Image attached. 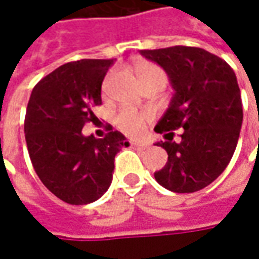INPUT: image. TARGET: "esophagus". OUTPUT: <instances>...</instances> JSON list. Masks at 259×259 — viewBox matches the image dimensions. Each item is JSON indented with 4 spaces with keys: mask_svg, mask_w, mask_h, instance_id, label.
Segmentation results:
<instances>
[{
    "mask_svg": "<svg viewBox=\"0 0 259 259\" xmlns=\"http://www.w3.org/2000/svg\"><path fill=\"white\" fill-rule=\"evenodd\" d=\"M130 146L135 147V149H143V147H146V143H143V142H136V140H133V142H130Z\"/></svg>",
    "mask_w": 259,
    "mask_h": 259,
    "instance_id": "34e87169",
    "label": "esophagus"
}]
</instances>
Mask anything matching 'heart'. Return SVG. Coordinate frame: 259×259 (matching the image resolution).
<instances>
[{
	"label": "heart",
	"instance_id": "heart-1",
	"mask_svg": "<svg viewBox=\"0 0 259 259\" xmlns=\"http://www.w3.org/2000/svg\"><path fill=\"white\" fill-rule=\"evenodd\" d=\"M135 74L138 76L140 84L150 80H162L165 81V73L157 67L156 64L149 63L146 60H138L133 64ZM150 117L149 113H140L133 109H123L116 116V124L124 133L130 136H138L145 127V121Z\"/></svg>",
	"mask_w": 259,
	"mask_h": 259
}]
</instances>
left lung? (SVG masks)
<instances>
[{
	"label": "left lung",
	"instance_id": "left-lung-1",
	"mask_svg": "<svg viewBox=\"0 0 259 259\" xmlns=\"http://www.w3.org/2000/svg\"><path fill=\"white\" fill-rule=\"evenodd\" d=\"M166 71L174 96L157 121V142L167 152L166 165L155 172L159 185L176 193L201 191L232 159L242 126V100L234 70L218 56L198 47L175 46L140 50ZM183 128L179 142L170 130Z\"/></svg>",
	"mask_w": 259,
	"mask_h": 259
}]
</instances>
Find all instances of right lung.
I'll return each instance as SVG.
<instances>
[{"mask_svg": "<svg viewBox=\"0 0 259 259\" xmlns=\"http://www.w3.org/2000/svg\"><path fill=\"white\" fill-rule=\"evenodd\" d=\"M114 60L84 58L41 78L27 106L24 133L35 174L51 193L70 205L102 198L114 172V156L129 142L117 130L103 139L84 136L85 123L102 104V83Z\"/></svg>", "mask_w": 259, "mask_h": 259, "instance_id": "right-lung-1", "label": "right lung"}]
</instances>
